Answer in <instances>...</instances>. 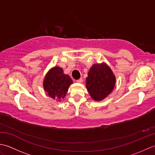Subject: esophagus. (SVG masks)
<instances>
[{"label": "esophagus", "instance_id": "1", "mask_svg": "<svg viewBox=\"0 0 155 155\" xmlns=\"http://www.w3.org/2000/svg\"><path fill=\"white\" fill-rule=\"evenodd\" d=\"M83 78H79V79L77 80V83H83Z\"/></svg>", "mask_w": 155, "mask_h": 155}]
</instances>
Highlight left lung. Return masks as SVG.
<instances>
[{
	"label": "left lung",
	"mask_w": 155,
	"mask_h": 155,
	"mask_svg": "<svg viewBox=\"0 0 155 155\" xmlns=\"http://www.w3.org/2000/svg\"><path fill=\"white\" fill-rule=\"evenodd\" d=\"M116 78L108 66L103 62L93 64L86 78V87L92 98L101 101L111 93Z\"/></svg>",
	"instance_id": "1"
}]
</instances>
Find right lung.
I'll return each mask as SVG.
<instances>
[{"mask_svg":"<svg viewBox=\"0 0 155 155\" xmlns=\"http://www.w3.org/2000/svg\"><path fill=\"white\" fill-rule=\"evenodd\" d=\"M72 83V79L68 74L63 73L62 68L54 67L46 74L43 81V88L49 97L61 101L66 96Z\"/></svg>","mask_w":155,"mask_h":155,"instance_id":"add662e5","label":"right lung"}]
</instances>
